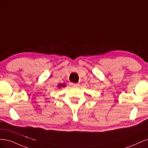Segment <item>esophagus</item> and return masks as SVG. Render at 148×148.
I'll return each mask as SVG.
<instances>
[{
    "label": "esophagus",
    "instance_id": "34e87169",
    "mask_svg": "<svg viewBox=\"0 0 148 148\" xmlns=\"http://www.w3.org/2000/svg\"><path fill=\"white\" fill-rule=\"evenodd\" d=\"M70 85H72V86H73V87H79V83H77V84H75V83H70Z\"/></svg>",
    "mask_w": 148,
    "mask_h": 148
}]
</instances>
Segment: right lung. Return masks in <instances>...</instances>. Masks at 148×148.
<instances>
[{"mask_svg":"<svg viewBox=\"0 0 148 148\" xmlns=\"http://www.w3.org/2000/svg\"><path fill=\"white\" fill-rule=\"evenodd\" d=\"M57 87H58L59 88H61L62 87H66V84H60L58 85H57Z\"/></svg>","mask_w":148,"mask_h":148,"instance_id":"1","label":"right lung"}]
</instances>
